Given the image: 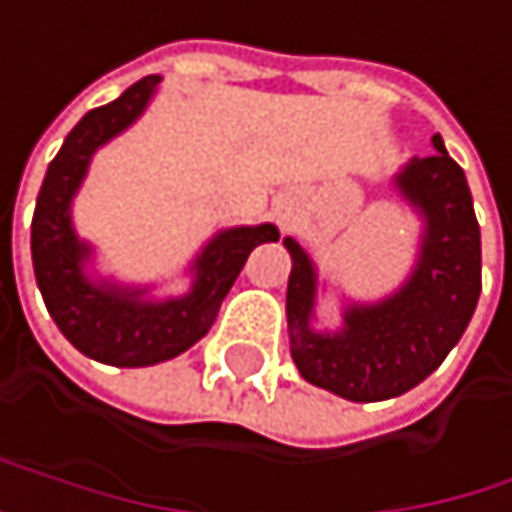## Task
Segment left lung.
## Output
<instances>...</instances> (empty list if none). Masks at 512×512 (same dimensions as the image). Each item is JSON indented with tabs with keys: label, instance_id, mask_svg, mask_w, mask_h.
<instances>
[{
	"label": "left lung",
	"instance_id": "left-lung-1",
	"mask_svg": "<svg viewBox=\"0 0 512 512\" xmlns=\"http://www.w3.org/2000/svg\"><path fill=\"white\" fill-rule=\"evenodd\" d=\"M431 156H413L398 193L422 214V247L407 283L377 304H350L341 332H313L316 271L295 238H283L292 271L286 286L289 350L298 374L347 401H386L419 386L465 335L480 280V223L459 162L443 138Z\"/></svg>",
	"mask_w": 512,
	"mask_h": 512
}]
</instances>
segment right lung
<instances>
[{
  "label": "right lung",
  "mask_w": 512,
  "mask_h": 512,
  "mask_svg": "<svg viewBox=\"0 0 512 512\" xmlns=\"http://www.w3.org/2000/svg\"><path fill=\"white\" fill-rule=\"evenodd\" d=\"M159 81L147 75L120 99L84 114L47 165L32 217V268L47 313L75 350L117 368L156 365L202 341L253 247L280 238L271 223L214 235L193 262V289L168 301H147L144 289L93 283L84 274L90 244L75 235L72 199L93 153L144 114Z\"/></svg>",
  "instance_id": "right-lung-1"
}]
</instances>
